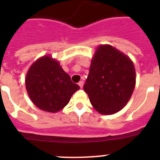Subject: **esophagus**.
I'll return each instance as SVG.
<instances>
[{
	"mask_svg": "<svg viewBox=\"0 0 160 160\" xmlns=\"http://www.w3.org/2000/svg\"><path fill=\"white\" fill-rule=\"evenodd\" d=\"M83 84H84V82L83 81H80L78 82V86L80 87V88H82L83 87Z\"/></svg>",
	"mask_w": 160,
	"mask_h": 160,
	"instance_id": "1",
	"label": "esophagus"
}]
</instances>
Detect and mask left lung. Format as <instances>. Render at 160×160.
<instances>
[{
    "label": "left lung",
    "instance_id": "left-lung-1",
    "mask_svg": "<svg viewBox=\"0 0 160 160\" xmlns=\"http://www.w3.org/2000/svg\"><path fill=\"white\" fill-rule=\"evenodd\" d=\"M135 78V66L127 55L110 45H101L94 53L83 89L98 112L113 114L127 105Z\"/></svg>",
    "mask_w": 160,
    "mask_h": 160
}]
</instances>
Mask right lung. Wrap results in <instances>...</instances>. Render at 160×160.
<instances>
[{
  "mask_svg": "<svg viewBox=\"0 0 160 160\" xmlns=\"http://www.w3.org/2000/svg\"><path fill=\"white\" fill-rule=\"evenodd\" d=\"M25 87L37 107L52 113L64 108L80 88L50 56H43L32 63L26 73Z\"/></svg>",
  "mask_w": 160,
  "mask_h": 160,
  "instance_id": "right-lung-1",
  "label": "right lung"
}]
</instances>
